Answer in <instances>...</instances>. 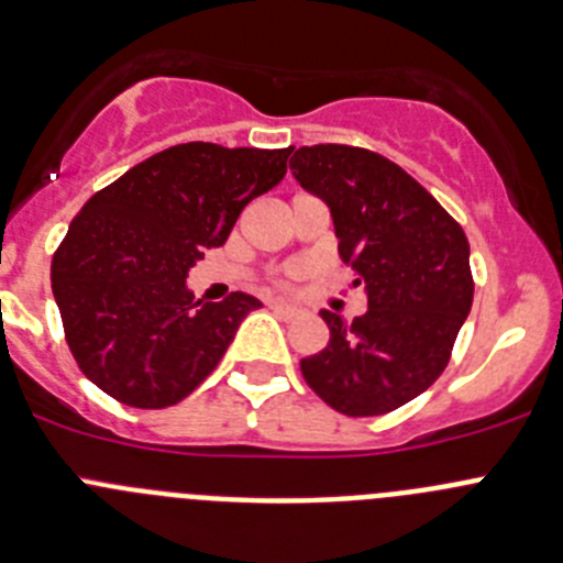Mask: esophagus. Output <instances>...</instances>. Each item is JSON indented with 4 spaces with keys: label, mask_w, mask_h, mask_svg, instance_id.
I'll use <instances>...</instances> for the list:
<instances>
[{
    "label": "esophagus",
    "mask_w": 563,
    "mask_h": 563,
    "mask_svg": "<svg viewBox=\"0 0 563 563\" xmlns=\"http://www.w3.org/2000/svg\"><path fill=\"white\" fill-rule=\"evenodd\" d=\"M269 308L277 313V317H283V319H294L297 313H300L294 306H286V302H277V300H272Z\"/></svg>",
    "instance_id": "esophagus-1"
}]
</instances>
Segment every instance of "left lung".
Returning <instances> with one entry per match:
<instances>
[{
  "label": "left lung",
  "instance_id": "obj_1",
  "mask_svg": "<svg viewBox=\"0 0 563 563\" xmlns=\"http://www.w3.org/2000/svg\"><path fill=\"white\" fill-rule=\"evenodd\" d=\"M294 179L331 210L339 257L367 311H322L328 347L300 362L308 387L353 418L384 415L432 387L474 300L463 227L387 156L351 145L297 148Z\"/></svg>",
  "mask_w": 563,
  "mask_h": 563
}]
</instances>
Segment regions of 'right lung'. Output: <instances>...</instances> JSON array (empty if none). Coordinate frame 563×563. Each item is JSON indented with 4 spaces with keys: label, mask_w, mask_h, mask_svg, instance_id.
<instances>
[{
    "label": "right lung",
    "mask_w": 563,
    "mask_h": 563,
    "mask_svg": "<svg viewBox=\"0 0 563 563\" xmlns=\"http://www.w3.org/2000/svg\"><path fill=\"white\" fill-rule=\"evenodd\" d=\"M291 148L185 143L159 151L80 207L53 257V294L84 376L136 409L194 393L261 308L252 294L194 300L187 275L238 216L286 176Z\"/></svg>",
    "instance_id": "add662e5"
}]
</instances>
